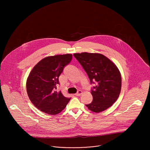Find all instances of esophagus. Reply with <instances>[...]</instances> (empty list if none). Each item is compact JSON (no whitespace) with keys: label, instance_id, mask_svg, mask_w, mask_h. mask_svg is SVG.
Masks as SVG:
<instances>
[{"label":"esophagus","instance_id":"esophagus-1","mask_svg":"<svg viewBox=\"0 0 150 150\" xmlns=\"http://www.w3.org/2000/svg\"><path fill=\"white\" fill-rule=\"evenodd\" d=\"M82 93H83V91L79 90V91H77V92L75 95H76V96H80V95H81L82 94Z\"/></svg>","mask_w":150,"mask_h":150}]
</instances>
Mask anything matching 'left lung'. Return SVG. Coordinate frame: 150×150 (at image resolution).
<instances>
[{
    "label": "left lung",
    "instance_id": "1",
    "mask_svg": "<svg viewBox=\"0 0 150 150\" xmlns=\"http://www.w3.org/2000/svg\"><path fill=\"white\" fill-rule=\"evenodd\" d=\"M73 55L86 71L91 84H95L91 92L93 100L86 106L95 112L111 107L121 89V76L116 65L100 54L82 52Z\"/></svg>",
    "mask_w": 150,
    "mask_h": 150
}]
</instances>
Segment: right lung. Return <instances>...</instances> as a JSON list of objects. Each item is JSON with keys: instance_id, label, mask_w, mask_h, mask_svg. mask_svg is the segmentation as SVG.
Segmentation results:
<instances>
[{"instance_id": "obj_1", "label": "right lung", "mask_w": 150, "mask_h": 150, "mask_svg": "<svg viewBox=\"0 0 150 150\" xmlns=\"http://www.w3.org/2000/svg\"><path fill=\"white\" fill-rule=\"evenodd\" d=\"M72 59L71 54L46 57L36 64L28 77L26 91L33 105L46 114L56 115L66 106L70 98L57 92L59 77Z\"/></svg>"}]
</instances>
